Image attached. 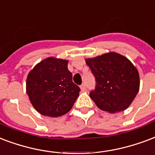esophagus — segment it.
I'll list each match as a JSON object with an SVG mask.
<instances>
[{
    "label": "esophagus",
    "instance_id": "34e87169",
    "mask_svg": "<svg viewBox=\"0 0 155 155\" xmlns=\"http://www.w3.org/2000/svg\"><path fill=\"white\" fill-rule=\"evenodd\" d=\"M80 88H81V90H82V91L86 90L85 84H81V85H80Z\"/></svg>",
    "mask_w": 155,
    "mask_h": 155
}]
</instances>
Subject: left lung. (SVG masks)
<instances>
[{
  "label": "left lung",
  "instance_id": "8db88e82",
  "mask_svg": "<svg viewBox=\"0 0 155 155\" xmlns=\"http://www.w3.org/2000/svg\"><path fill=\"white\" fill-rule=\"evenodd\" d=\"M85 61L96 80L89 96L97 106L109 113L127 109L140 88L139 73L133 63L114 52Z\"/></svg>",
  "mask_w": 155,
  "mask_h": 155
}]
</instances>
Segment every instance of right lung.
Listing matches in <instances>:
<instances>
[{
	"label": "right lung",
	"mask_w": 155,
	"mask_h": 155,
	"mask_svg": "<svg viewBox=\"0 0 155 155\" xmlns=\"http://www.w3.org/2000/svg\"><path fill=\"white\" fill-rule=\"evenodd\" d=\"M68 61L48 58L35 65L27 78L26 90L40 114L58 117L72 108L80 88L72 81Z\"/></svg>",
	"instance_id": "obj_1"
}]
</instances>
